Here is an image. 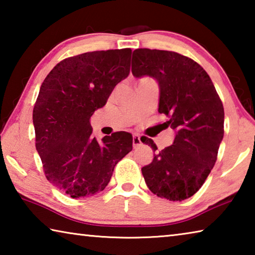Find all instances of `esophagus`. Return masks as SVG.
<instances>
[{"label": "esophagus", "mask_w": 255, "mask_h": 255, "mask_svg": "<svg viewBox=\"0 0 255 255\" xmlns=\"http://www.w3.org/2000/svg\"><path fill=\"white\" fill-rule=\"evenodd\" d=\"M141 145V140H140V136L138 133H133L132 135V146L133 147H138V146Z\"/></svg>", "instance_id": "esophagus-1"}]
</instances>
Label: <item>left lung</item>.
<instances>
[{
  "label": "left lung",
  "instance_id": "8db88e82",
  "mask_svg": "<svg viewBox=\"0 0 255 255\" xmlns=\"http://www.w3.org/2000/svg\"><path fill=\"white\" fill-rule=\"evenodd\" d=\"M131 72L159 85L158 112L175 130L173 144L154 154L141 169L148 189L171 201L188 199L201 188L217 159L224 137V107L209 75L195 60L175 51L133 50ZM154 152L157 146L145 137Z\"/></svg>",
  "mask_w": 255,
  "mask_h": 255
}]
</instances>
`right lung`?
Here are the masks:
<instances>
[{"label": "right lung", "mask_w": 255, "mask_h": 255, "mask_svg": "<svg viewBox=\"0 0 255 255\" xmlns=\"http://www.w3.org/2000/svg\"><path fill=\"white\" fill-rule=\"evenodd\" d=\"M130 48L97 50L59 62L33 107L36 148L47 180L71 198L105 190L120 159L132 149L126 131L91 137L90 118L130 71Z\"/></svg>", "instance_id": "1"}]
</instances>
